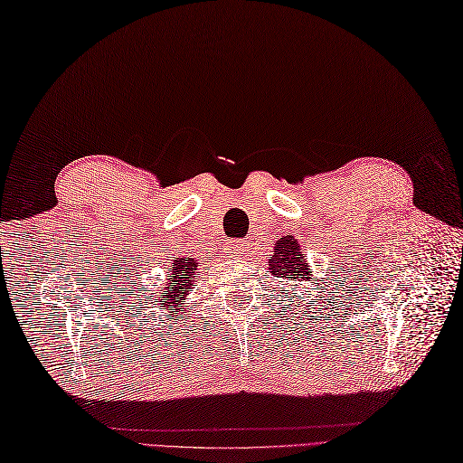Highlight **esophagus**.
Segmentation results:
<instances>
[{"mask_svg": "<svg viewBox=\"0 0 463 463\" xmlns=\"http://www.w3.org/2000/svg\"><path fill=\"white\" fill-rule=\"evenodd\" d=\"M243 251H245V243L243 241H232L230 243V253H233V256H241Z\"/></svg>", "mask_w": 463, "mask_h": 463, "instance_id": "esophagus-1", "label": "esophagus"}]
</instances>
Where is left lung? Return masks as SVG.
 <instances>
[{
  "instance_id": "obj_1",
  "label": "left lung",
  "mask_w": 463,
  "mask_h": 463,
  "mask_svg": "<svg viewBox=\"0 0 463 463\" xmlns=\"http://www.w3.org/2000/svg\"><path fill=\"white\" fill-rule=\"evenodd\" d=\"M269 269L276 278L281 279H298L309 278V268L306 266V256L299 250L298 240L294 235H286L276 241V253L269 260Z\"/></svg>"
}]
</instances>
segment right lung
<instances>
[{
	"label": "right lung",
	"instance_id": "add662e5",
	"mask_svg": "<svg viewBox=\"0 0 463 463\" xmlns=\"http://www.w3.org/2000/svg\"><path fill=\"white\" fill-rule=\"evenodd\" d=\"M172 271L167 273L169 278V286H167V294H165V301L162 306V309H165L169 304H177V307H182V301L187 291H192L194 279L197 276V261L192 258H175L174 266L169 268Z\"/></svg>",
	"mask_w": 463,
	"mask_h": 463
}]
</instances>
